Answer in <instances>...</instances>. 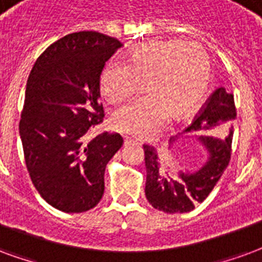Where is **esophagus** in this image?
<instances>
[{"label":"esophagus","instance_id":"34e87169","mask_svg":"<svg viewBox=\"0 0 262 262\" xmlns=\"http://www.w3.org/2000/svg\"><path fill=\"white\" fill-rule=\"evenodd\" d=\"M124 144H135V145H139L141 142H138L137 139L131 138V137H124Z\"/></svg>","mask_w":262,"mask_h":262}]
</instances>
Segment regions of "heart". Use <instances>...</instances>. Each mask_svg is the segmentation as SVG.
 I'll list each match as a JSON object with an SVG mask.
<instances>
[{"label": "heart", "mask_w": 262, "mask_h": 262, "mask_svg": "<svg viewBox=\"0 0 262 262\" xmlns=\"http://www.w3.org/2000/svg\"><path fill=\"white\" fill-rule=\"evenodd\" d=\"M211 83V61L204 47L180 40L150 41L135 47L127 66L110 61L100 75V89L110 103H121L141 89L145 96L113 114V128L146 138L174 118L191 116Z\"/></svg>", "instance_id": "b5f03b06"}]
</instances>
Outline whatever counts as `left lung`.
Returning <instances> with one entry per match:
<instances>
[{"instance_id": "left-lung-1", "label": "left lung", "mask_w": 262, "mask_h": 262, "mask_svg": "<svg viewBox=\"0 0 262 262\" xmlns=\"http://www.w3.org/2000/svg\"><path fill=\"white\" fill-rule=\"evenodd\" d=\"M234 118V97L225 88H217L191 125L184 131L196 134L198 141L208 152L207 162L196 170L179 171V176L163 171L160 169L158 150L154 146L144 145L145 195L155 209L166 213H184L192 211L198 202L209 195L230 162ZM176 139L177 137H171L170 146Z\"/></svg>"}]
</instances>
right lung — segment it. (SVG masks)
Returning <instances> with one entry per match:
<instances>
[{"label":"right lung","instance_id":"add662e5","mask_svg":"<svg viewBox=\"0 0 262 262\" xmlns=\"http://www.w3.org/2000/svg\"><path fill=\"white\" fill-rule=\"evenodd\" d=\"M121 46L97 32L67 34L30 71L19 123L25 162L36 190L58 211L79 213L96 207L106 165L123 145L120 134L86 138L103 121L100 75Z\"/></svg>","mask_w":262,"mask_h":262}]
</instances>
